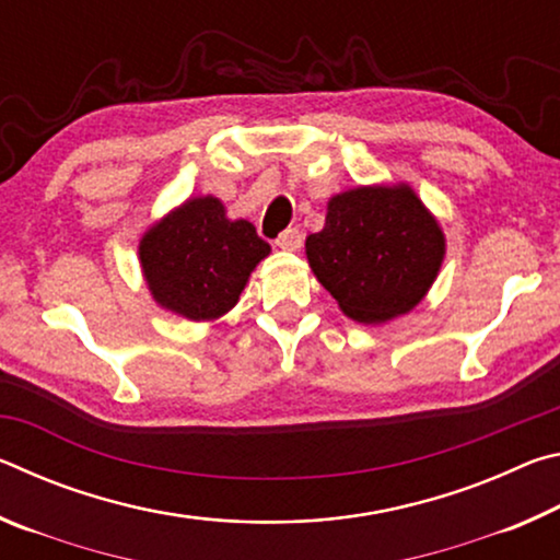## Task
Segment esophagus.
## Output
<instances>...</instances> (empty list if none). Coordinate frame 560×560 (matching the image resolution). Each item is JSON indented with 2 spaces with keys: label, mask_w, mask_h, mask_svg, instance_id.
<instances>
[{
  "label": "esophagus",
  "mask_w": 560,
  "mask_h": 560,
  "mask_svg": "<svg viewBox=\"0 0 560 560\" xmlns=\"http://www.w3.org/2000/svg\"><path fill=\"white\" fill-rule=\"evenodd\" d=\"M301 240H303V236H301L299 230H287V232H281V236L277 240V246L283 252H299Z\"/></svg>",
  "instance_id": "esophagus-1"
}]
</instances>
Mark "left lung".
<instances>
[{
	"label": "left lung",
	"instance_id": "left-lung-1",
	"mask_svg": "<svg viewBox=\"0 0 560 560\" xmlns=\"http://www.w3.org/2000/svg\"><path fill=\"white\" fill-rule=\"evenodd\" d=\"M306 257L338 308L358 324H387L420 303L442 269L447 240L407 183L360 185L328 200Z\"/></svg>",
	"mask_w": 560,
	"mask_h": 560
}]
</instances>
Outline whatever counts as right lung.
<instances>
[{
    "label": "right lung",
    "mask_w": 560,
    "mask_h": 560,
    "mask_svg": "<svg viewBox=\"0 0 560 560\" xmlns=\"http://www.w3.org/2000/svg\"><path fill=\"white\" fill-rule=\"evenodd\" d=\"M271 254L252 222L230 220L222 200L189 197L140 236L138 259L160 308L187 320L232 311L252 271Z\"/></svg>",
    "instance_id": "1"
}]
</instances>
